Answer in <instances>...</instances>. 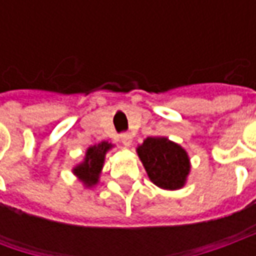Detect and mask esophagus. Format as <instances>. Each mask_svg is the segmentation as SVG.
<instances>
[{
	"label": "esophagus",
	"instance_id": "obj_1",
	"mask_svg": "<svg viewBox=\"0 0 256 256\" xmlns=\"http://www.w3.org/2000/svg\"><path fill=\"white\" fill-rule=\"evenodd\" d=\"M120 141L124 145H130V142H132V136L128 133H122L120 134Z\"/></svg>",
	"mask_w": 256,
	"mask_h": 256
}]
</instances>
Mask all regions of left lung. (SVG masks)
<instances>
[{
    "label": "left lung",
    "instance_id": "left-lung-1",
    "mask_svg": "<svg viewBox=\"0 0 256 256\" xmlns=\"http://www.w3.org/2000/svg\"><path fill=\"white\" fill-rule=\"evenodd\" d=\"M146 174L156 186L168 190L182 188L190 170L188 154L166 137H148L137 148Z\"/></svg>",
    "mask_w": 256,
    "mask_h": 256
}]
</instances>
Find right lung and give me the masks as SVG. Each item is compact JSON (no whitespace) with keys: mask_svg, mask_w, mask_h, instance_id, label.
<instances>
[{"mask_svg":"<svg viewBox=\"0 0 256 256\" xmlns=\"http://www.w3.org/2000/svg\"><path fill=\"white\" fill-rule=\"evenodd\" d=\"M112 148V144L102 141L100 144L90 146L84 160L74 168V174L78 176V178L86 186H93L98 182V176H100L101 168L104 164V158L106 154Z\"/></svg>","mask_w":256,"mask_h":256,"instance_id":"1","label":"right lung"}]
</instances>
